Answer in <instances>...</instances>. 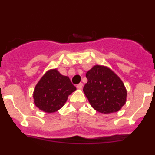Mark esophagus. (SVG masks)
<instances>
[{
  "instance_id": "34e87169",
  "label": "esophagus",
  "mask_w": 155,
  "mask_h": 155,
  "mask_svg": "<svg viewBox=\"0 0 155 155\" xmlns=\"http://www.w3.org/2000/svg\"><path fill=\"white\" fill-rule=\"evenodd\" d=\"M82 87H83V84H82V83H80V84H77V88H78V89H81Z\"/></svg>"
}]
</instances>
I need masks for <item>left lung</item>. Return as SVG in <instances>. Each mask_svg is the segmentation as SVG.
Returning <instances> with one entry per match:
<instances>
[{
	"instance_id": "8db88e82",
	"label": "left lung",
	"mask_w": 155,
	"mask_h": 155,
	"mask_svg": "<svg viewBox=\"0 0 155 155\" xmlns=\"http://www.w3.org/2000/svg\"><path fill=\"white\" fill-rule=\"evenodd\" d=\"M87 82L83 91L94 109L101 113H116L127 100L124 83L107 67L95 65L86 73Z\"/></svg>"
}]
</instances>
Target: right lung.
<instances>
[{
  "mask_svg": "<svg viewBox=\"0 0 155 155\" xmlns=\"http://www.w3.org/2000/svg\"><path fill=\"white\" fill-rule=\"evenodd\" d=\"M75 90L68 77L61 74L57 69L50 70L35 87L34 103L40 110L54 113L62 107Z\"/></svg>",
  "mask_w": 155,
  "mask_h": 155,
  "instance_id": "add662e5",
  "label": "right lung"
}]
</instances>
